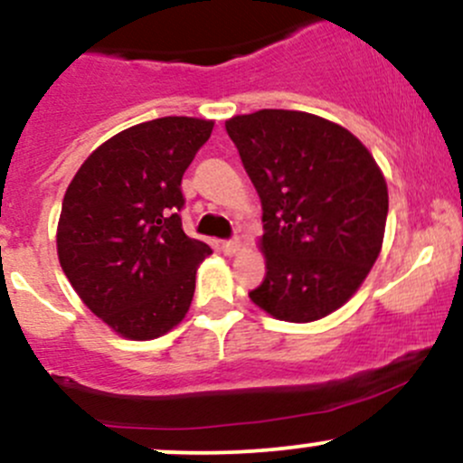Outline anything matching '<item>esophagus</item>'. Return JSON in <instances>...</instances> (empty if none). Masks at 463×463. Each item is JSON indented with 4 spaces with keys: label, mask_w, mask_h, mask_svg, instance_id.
I'll return each mask as SVG.
<instances>
[{
    "label": "esophagus",
    "mask_w": 463,
    "mask_h": 463,
    "mask_svg": "<svg viewBox=\"0 0 463 463\" xmlns=\"http://www.w3.org/2000/svg\"><path fill=\"white\" fill-rule=\"evenodd\" d=\"M239 246H241V241H239V239H228V241H222V250H224L226 254H235Z\"/></svg>",
    "instance_id": "esophagus-1"
}]
</instances>
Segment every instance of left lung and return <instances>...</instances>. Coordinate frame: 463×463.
Returning <instances> with one entry per match:
<instances>
[{
    "mask_svg": "<svg viewBox=\"0 0 463 463\" xmlns=\"http://www.w3.org/2000/svg\"><path fill=\"white\" fill-rule=\"evenodd\" d=\"M263 206V283L250 300L285 322H313L353 298L379 259L387 183L353 132L302 110L226 121Z\"/></svg>",
    "mask_w": 463,
    "mask_h": 463,
    "instance_id": "1",
    "label": "left lung"
}]
</instances>
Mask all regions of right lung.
I'll return each mask as SVG.
<instances>
[{
    "label": "right lung",
    "mask_w": 463,
    "mask_h": 463,
    "mask_svg": "<svg viewBox=\"0 0 463 463\" xmlns=\"http://www.w3.org/2000/svg\"><path fill=\"white\" fill-rule=\"evenodd\" d=\"M213 121L161 117L110 137L65 191L56 246L76 294L121 337H161L187 316L213 250L184 235L183 183Z\"/></svg>",
    "instance_id": "obj_1"
}]
</instances>
